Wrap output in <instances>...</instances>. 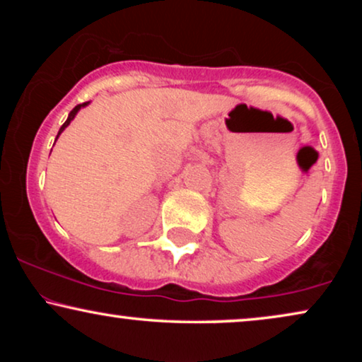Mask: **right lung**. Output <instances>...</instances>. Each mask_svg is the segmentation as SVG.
I'll return each mask as SVG.
<instances>
[{
	"label": "right lung",
	"instance_id": "right-lung-1",
	"mask_svg": "<svg viewBox=\"0 0 362 362\" xmlns=\"http://www.w3.org/2000/svg\"><path fill=\"white\" fill-rule=\"evenodd\" d=\"M87 103H88V102H86V103H81V105H77V107H74V108H72V112H71V113H69L67 120H66V122H64V125L61 127V130H59V133H57V136H59V135H61V133H62L64 130H66V128H67V125H69V123H71V122L74 120V117H76V115H77V112H78V110H81V108H82V107H86V105H87Z\"/></svg>",
	"mask_w": 362,
	"mask_h": 362
}]
</instances>
